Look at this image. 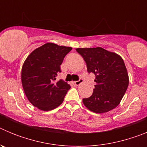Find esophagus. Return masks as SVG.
Instances as JSON below:
<instances>
[{
	"instance_id": "esophagus-1",
	"label": "esophagus",
	"mask_w": 147,
	"mask_h": 147,
	"mask_svg": "<svg viewBox=\"0 0 147 147\" xmlns=\"http://www.w3.org/2000/svg\"><path fill=\"white\" fill-rule=\"evenodd\" d=\"M83 82V80H82V79H80V80H78V81H75L74 82V84L75 85H76V86H78V85H81L82 83Z\"/></svg>"
}]
</instances>
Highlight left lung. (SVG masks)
Masks as SVG:
<instances>
[{
  "label": "left lung",
  "instance_id": "8db88e82",
  "mask_svg": "<svg viewBox=\"0 0 147 147\" xmlns=\"http://www.w3.org/2000/svg\"><path fill=\"white\" fill-rule=\"evenodd\" d=\"M85 61L88 73L96 76L93 94L83 98L89 110L104 113L115 108L129 85V76L124 62L119 54L101 47L76 49Z\"/></svg>",
  "mask_w": 147,
  "mask_h": 147
}]
</instances>
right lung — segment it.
Here are the masks:
<instances>
[{
	"mask_svg": "<svg viewBox=\"0 0 147 147\" xmlns=\"http://www.w3.org/2000/svg\"><path fill=\"white\" fill-rule=\"evenodd\" d=\"M71 50L48 42L28 56L22 67L21 82L27 98L34 107L49 111L62 103L71 86L56 80L65 57Z\"/></svg>",
	"mask_w": 147,
	"mask_h": 147,
	"instance_id": "add662e5",
	"label": "right lung"
}]
</instances>
